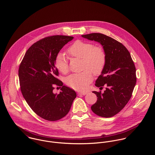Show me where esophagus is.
Here are the masks:
<instances>
[{"mask_svg": "<svg viewBox=\"0 0 155 155\" xmlns=\"http://www.w3.org/2000/svg\"><path fill=\"white\" fill-rule=\"evenodd\" d=\"M78 94V96H80V95H85V94H87V92H78L77 93Z\"/></svg>", "mask_w": 155, "mask_h": 155, "instance_id": "34e87169", "label": "esophagus"}]
</instances>
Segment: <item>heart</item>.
Instances as JSON below:
<instances>
[{
  "instance_id": "heart-1",
  "label": "heart",
  "mask_w": 155,
  "mask_h": 155,
  "mask_svg": "<svg viewBox=\"0 0 155 155\" xmlns=\"http://www.w3.org/2000/svg\"><path fill=\"white\" fill-rule=\"evenodd\" d=\"M68 53L72 57L83 59V69L86 70L81 73L71 74L66 78V83L73 89L78 91H85L93 80L92 74L89 70L96 75L102 72L105 64V53L101 47H95L92 43L81 41L74 42L68 48ZM54 63L61 72H68V63L64 54L58 53Z\"/></svg>"
}]
</instances>
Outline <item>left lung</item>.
<instances>
[{
    "label": "left lung",
    "instance_id": "obj_1",
    "mask_svg": "<svg viewBox=\"0 0 155 155\" xmlns=\"http://www.w3.org/2000/svg\"><path fill=\"white\" fill-rule=\"evenodd\" d=\"M81 36L99 43L105 53V64L95 86H105L106 90L103 93L92 92L97 99L91 109L99 116L111 117L124 108L132 96L137 81L134 63L127 48L113 38L99 33Z\"/></svg>",
    "mask_w": 155,
    "mask_h": 155
}]
</instances>
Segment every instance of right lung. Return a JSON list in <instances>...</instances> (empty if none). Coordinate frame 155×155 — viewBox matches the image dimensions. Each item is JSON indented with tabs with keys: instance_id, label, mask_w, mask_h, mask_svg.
Listing matches in <instances>:
<instances>
[{
	"instance_id": "add662e5",
	"label": "right lung",
	"mask_w": 155,
	"mask_h": 155,
	"mask_svg": "<svg viewBox=\"0 0 155 155\" xmlns=\"http://www.w3.org/2000/svg\"><path fill=\"white\" fill-rule=\"evenodd\" d=\"M72 36L56 35L45 38L28 50L18 69L22 94L31 110L49 121L58 120L69 111L77 96L74 91L58 79L55 59ZM54 84L61 86L59 94L53 93Z\"/></svg>"
}]
</instances>
